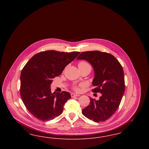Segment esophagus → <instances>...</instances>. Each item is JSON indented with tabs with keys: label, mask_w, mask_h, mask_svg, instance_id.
<instances>
[{
	"label": "esophagus",
	"mask_w": 149,
	"mask_h": 149,
	"mask_svg": "<svg viewBox=\"0 0 149 149\" xmlns=\"http://www.w3.org/2000/svg\"><path fill=\"white\" fill-rule=\"evenodd\" d=\"M71 97H79L80 96L79 94H77L75 93H71Z\"/></svg>",
	"instance_id": "34e87169"
}]
</instances>
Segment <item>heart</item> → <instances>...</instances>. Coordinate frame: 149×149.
<instances>
[{"mask_svg": "<svg viewBox=\"0 0 149 149\" xmlns=\"http://www.w3.org/2000/svg\"><path fill=\"white\" fill-rule=\"evenodd\" d=\"M90 66L89 64H88L86 62L84 61H80L79 63L78 64V66ZM73 89L76 91H79V87L77 86H74L73 87Z\"/></svg>", "mask_w": 149, "mask_h": 149, "instance_id": "heart-1", "label": "heart"}]
</instances>
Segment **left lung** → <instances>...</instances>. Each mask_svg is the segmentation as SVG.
<instances>
[{
	"label": "left lung",
	"mask_w": 149,
	"mask_h": 149,
	"mask_svg": "<svg viewBox=\"0 0 149 149\" xmlns=\"http://www.w3.org/2000/svg\"><path fill=\"white\" fill-rule=\"evenodd\" d=\"M77 60L92 65L94 72L93 92L102 94L99 100L90 98V103L82 110L83 115L95 122L109 118L117 111L125 89L123 68L112 55L99 51L81 52Z\"/></svg>",
	"instance_id": "8db88e82"
}]
</instances>
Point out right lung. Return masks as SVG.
<instances>
[{
    "instance_id": "add662e5",
    "label": "right lung",
    "mask_w": 149,
    "mask_h": 149,
    "mask_svg": "<svg viewBox=\"0 0 149 149\" xmlns=\"http://www.w3.org/2000/svg\"><path fill=\"white\" fill-rule=\"evenodd\" d=\"M80 54L49 50L32 57L22 70L20 93L22 101L36 118L54 119L63 112L64 104L71 98L69 93L51 92L52 79L61 74L65 68Z\"/></svg>"
}]
</instances>
